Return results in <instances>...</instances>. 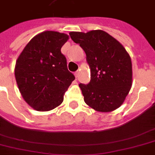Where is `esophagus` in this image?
Listing matches in <instances>:
<instances>
[{"mask_svg": "<svg viewBox=\"0 0 155 155\" xmlns=\"http://www.w3.org/2000/svg\"><path fill=\"white\" fill-rule=\"evenodd\" d=\"M79 75H80V71H75V76L76 78L77 77H79Z\"/></svg>", "mask_w": 155, "mask_h": 155, "instance_id": "1", "label": "esophagus"}]
</instances>
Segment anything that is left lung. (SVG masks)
<instances>
[{"label": "left lung", "mask_w": 155, "mask_h": 155, "mask_svg": "<svg viewBox=\"0 0 155 155\" xmlns=\"http://www.w3.org/2000/svg\"><path fill=\"white\" fill-rule=\"evenodd\" d=\"M69 35L84 51L90 68L89 84H79L85 103L101 113L119 108L133 83L129 53L117 40L103 30L70 32Z\"/></svg>", "instance_id": "left-lung-1"}]
</instances>
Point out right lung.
<instances>
[{"label": "right lung", "instance_id": "obj_1", "mask_svg": "<svg viewBox=\"0 0 155 155\" xmlns=\"http://www.w3.org/2000/svg\"><path fill=\"white\" fill-rule=\"evenodd\" d=\"M69 39L63 33L46 30L28 42L16 61L14 75L21 97L36 111L60 105L75 76L61 48Z\"/></svg>", "mask_w": 155, "mask_h": 155}]
</instances>
